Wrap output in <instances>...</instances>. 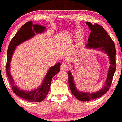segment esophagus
<instances>
[{"mask_svg":"<svg viewBox=\"0 0 122 122\" xmlns=\"http://www.w3.org/2000/svg\"><path fill=\"white\" fill-rule=\"evenodd\" d=\"M68 68H69V67H68V65H67V64H64H64H62V65H61V71H68Z\"/></svg>","mask_w":122,"mask_h":122,"instance_id":"34e87169","label":"esophagus"}]
</instances>
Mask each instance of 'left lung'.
Instances as JSON below:
<instances>
[{"mask_svg": "<svg viewBox=\"0 0 122 122\" xmlns=\"http://www.w3.org/2000/svg\"><path fill=\"white\" fill-rule=\"evenodd\" d=\"M86 25L91 31L88 38V43L86 45V47L91 49L99 48L98 50L107 53L110 58V66L103 88L99 91L94 92L91 94L87 92H79L76 87L72 73L70 71L68 72V82L72 94L78 100L83 102L97 99L104 95L110 88L116 69V50L114 41L102 26L97 23L92 25L90 22H86Z\"/></svg>", "mask_w": 122, "mask_h": 122, "instance_id": "obj_1", "label": "left lung"}]
</instances>
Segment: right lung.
<instances>
[{
	"mask_svg": "<svg viewBox=\"0 0 122 122\" xmlns=\"http://www.w3.org/2000/svg\"><path fill=\"white\" fill-rule=\"evenodd\" d=\"M46 27L39 25H34L32 21L27 22L21 27L19 30L12 38L10 43L7 50V58L6 64V73L9 82L11 86L14 93L18 96L31 102H40L42 101L46 97L50 89V84L54 76L58 73L60 71V63L58 62L49 68L48 72L44 77L42 84L37 89L31 91L22 90L15 85L11 75L10 73V62L14 51L16 46L19 45L25 41L29 40L34 37L35 34L41 33L45 30Z\"/></svg>",
	"mask_w": 122,
	"mask_h": 122,
	"instance_id": "add662e5",
	"label": "right lung"
}]
</instances>
